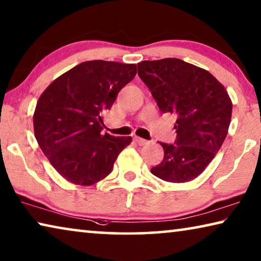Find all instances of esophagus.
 <instances>
[{"mask_svg": "<svg viewBox=\"0 0 261 261\" xmlns=\"http://www.w3.org/2000/svg\"><path fill=\"white\" fill-rule=\"evenodd\" d=\"M134 140H135L136 143L140 144V146H144V144L148 143L147 140H144V139H142V138H139V136H135Z\"/></svg>", "mask_w": 261, "mask_h": 261, "instance_id": "34e87169", "label": "esophagus"}]
</instances>
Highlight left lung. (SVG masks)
Instances as JSON below:
<instances>
[{
    "label": "left lung",
    "mask_w": 261,
    "mask_h": 261,
    "mask_svg": "<svg viewBox=\"0 0 261 261\" xmlns=\"http://www.w3.org/2000/svg\"><path fill=\"white\" fill-rule=\"evenodd\" d=\"M138 74L162 113L177 118L175 143H161L164 158L151 174L167 182H189L202 174L227 135L232 102L225 87L210 72L177 58L139 63Z\"/></svg>",
    "instance_id": "left-lung-1"
}]
</instances>
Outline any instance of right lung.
<instances>
[{
    "label": "right lung",
    "instance_id": "obj_1",
    "mask_svg": "<svg viewBox=\"0 0 261 261\" xmlns=\"http://www.w3.org/2000/svg\"><path fill=\"white\" fill-rule=\"evenodd\" d=\"M136 74L135 64L84 62L54 80L34 114L36 140L67 181L92 186L105 178L130 136L102 133V115Z\"/></svg>",
    "mask_w": 261,
    "mask_h": 261
}]
</instances>
